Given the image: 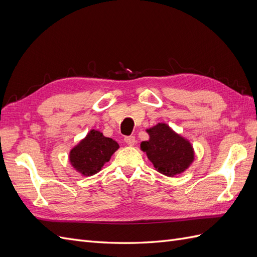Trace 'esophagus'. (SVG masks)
<instances>
[{"instance_id":"1","label":"esophagus","mask_w":257,"mask_h":257,"mask_svg":"<svg viewBox=\"0 0 257 257\" xmlns=\"http://www.w3.org/2000/svg\"><path fill=\"white\" fill-rule=\"evenodd\" d=\"M124 142H125L126 145H128V146H134L136 143L135 136H126L125 138H124Z\"/></svg>"}]
</instances>
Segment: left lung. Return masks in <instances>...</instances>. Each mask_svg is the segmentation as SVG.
<instances>
[{"label": "left lung", "mask_w": 257, "mask_h": 257, "mask_svg": "<svg viewBox=\"0 0 257 257\" xmlns=\"http://www.w3.org/2000/svg\"><path fill=\"white\" fill-rule=\"evenodd\" d=\"M148 133L150 139L141 144V149L160 173L175 176L190 166L194 153L188 141L174 133L164 123L148 130Z\"/></svg>", "instance_id": "1"}]
</instances>
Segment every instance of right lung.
Here are the masks:
<instances>
[{"instance_id":"1","label":"right lung","mask_w":257,"mask_h":257,"mask_svg":"<svg viewBox=\"0 0 257 257\" xmlns=\"http://www.w3.org/2000/svg\"><path fill=\"white\" fill-rule=\"evenodd\" d=\"M118 148V143L113 139L92 130L69 153V161L77 172L84 176H92L102 169Z\"/></svg>"}]
</instances>
